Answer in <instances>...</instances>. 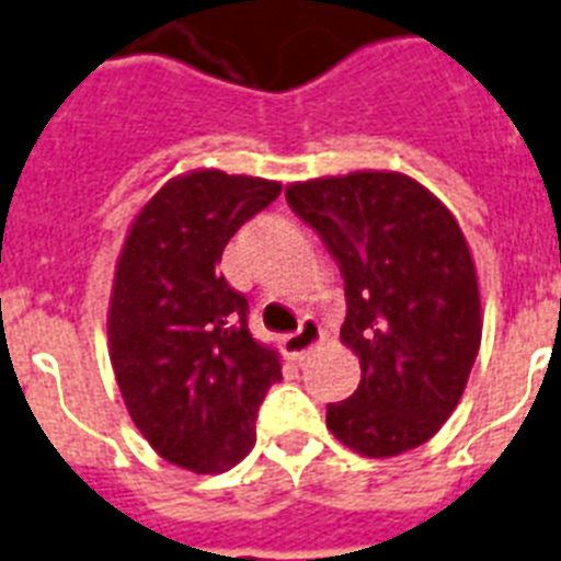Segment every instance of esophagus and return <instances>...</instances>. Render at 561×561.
<instances>
[{
    "instance_id": "esophagus-1",
    "label": "esophagus",
    "mask_w": 561,
    "mask_h": 561,
    "mask_svg": "<svg viewBox=\"0 0 561 561\" xmlns=\"http://www.w3.org/2000/svg\"><path fill=\"white\" fill-rule=\"evenodd\" d=\"M319 342H322V328H319L313 319H305V322L299 324V331L282 339L285 353H288L290 359H299V362H302L305 356L319 345Z\"/></svg>"
}]
</instances>
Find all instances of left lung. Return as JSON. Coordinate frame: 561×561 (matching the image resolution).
I'll list each match as a JSON object with an SVG mask.
<instances>
[{"mask_svg":"<svg viewBox=\"0 0 561 561\" xmlns=\"http://www.w3.org/2000/svg\"><path fill=\"white\" fill-rule=\"evenodd\" d=\"M345 279L342 342L362 382L328 427L362 456L419 448L462 399L482 342L477 267L454 214L404 173L359 171L285 191Z\"/></svg>","mask_w":561,"mask_h":561,"instance_id":"8db88e82","label":"left lung"}]
</instances>
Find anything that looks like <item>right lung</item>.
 Returning <instances> with one entry per match:
<instances>
[{
    "label": "right lung",
    "instance_id": "obj_1",
    "mask_svg": "<svg viewBox=\"0 0 561 561\" xmlns=\"http://www.w3.org/2000/svg\"><path fill=\"white\" fill-rule=\"evenodd\" d=\"M282 193L279 182L193 171L130 225L113 276L107 339L130 419L162 459L222 473L256 442L279 356L248 328V299L219 273L225 244Z\"/></svg>",
    "mask_w": 561,
    "mask_h": 561
}]
</instances>
